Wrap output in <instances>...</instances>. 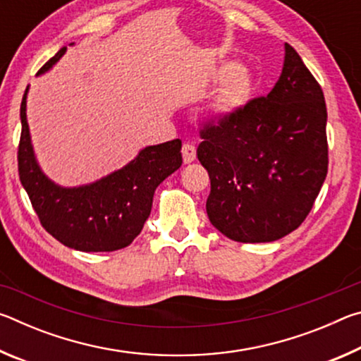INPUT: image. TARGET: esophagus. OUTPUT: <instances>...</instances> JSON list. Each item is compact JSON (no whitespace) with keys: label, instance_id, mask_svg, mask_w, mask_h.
I'll list each match as a JSON object with an SVG mask.
<instances>
[{"label":"esophagus","instance_id":"obj_1","mask_svg":"<svg viewBox=\"0 0 361 361\" xmlns=\"http://www.w3.org/2000/svg\"><path fill=\"white\" fill-rule=\"evenodd\" d=\"M181 154H183V161H185V164H191L195 159V148L192 145L185 143L181 148Z\"/></svg>","mask_w":361,"mask_h":361}]
</instances>
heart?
Masks as SVG:
<instances>
[{
  "mask_svg": "<svg viewBox=\"0 0 361 361\" xmlns=\"http://www.w3.org/2000/svg\"><path fill=\"white\" fill-rule=\"evenodd\" d=\"M216 81H224L213 97L210 114L213 119L226 121L234 118L245 109L255 99L256 79L245 68H239L237 63H224L216 71Z\"/></svg>",
  "mask_w": 361,
  "mask_h": 361,
  "instance_id": "b5f03b06",
  "label": "heart"
}]
</instances>
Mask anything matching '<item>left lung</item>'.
Returning a JSON list of instances; mask_svg holds the SVG:
<instances>
[{"mask_svg": "<svg viewBox=\"0 0 361 361\" xmlns=\"http://www.w3.org/2000/svg\"><path fill=\"white\" fill-rule=\"evenodd\" d=\"M197 159L210 176L207 215L229 239H282L312 210L328 173L326 105L288 42L283 70L266 97L200 129Z\"/></svg>", "mask_w": 361, "mask_h": 361, "instance_id": "1", "label": "left lung"}]
</instances>
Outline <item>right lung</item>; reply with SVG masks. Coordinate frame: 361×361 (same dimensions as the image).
Listing matches in <instances>:
<instances>
[{
  "label": "right lung",
  "mask_w": 361,
  "mask_h": 361,
  "mask_svg": "<svg viewBox=\"0 0 361 361\" xmlns=\"http://www.w3.org/2000/svg\"><path fill=\"white\" fill-rule=\"evenodd\" d=\"M62 47L38 75L63 56ZM27 92L20 105L17 161L22 186L39 223L54 239L79 252H114L130 245L148 219L156 188L181 167V140L148 146L132 162L95 183L62 188L41 172L27 122Z\"/></svg>",
  "instance_id": "add662e5"
}]
</instances>
